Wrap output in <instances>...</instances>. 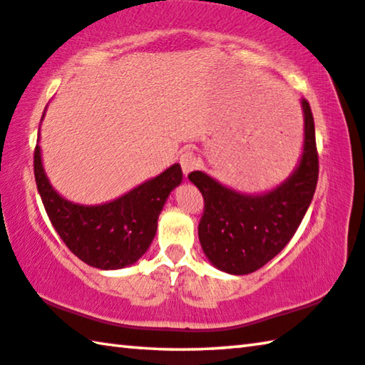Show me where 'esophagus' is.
I'll return each instance as SVG.
<instances>
[{
	"instance_id": "obj_1",
	"label": "esophagus",
	"mask_w": 365,
	"mask_h": 365,
	"mask_svg": "<svg viewBox=\"0 0 365 365\" xmlns=\"http://www.w3.org/2000/svg\"><path fill=\"white\" fill-rule=\"evenodd\" d=\"M180 165L185 175H188L190 172H193L197 168V159L191 151H185L180 156Z\"/></svg>"
}]
</instances>
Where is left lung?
<instances>
[{
  "instance_id": "1",
  "label": "left lung",
  "mask_w": 365,
  "mask_h": 365,
  "mask_svg": "<svg viewBox=\"0 0 365 365\" xmlns=\"http://www.w3.org/2000/svg\"><path fill=\"white\" fill-rule=\"evenodd\" d=\"M304 145L298 168L285 182L262 195L238 193L201 170L188 178L205 197L197 225L201 248L214 267L246 275L272 261L298 230L319 178L316 128L309 103L301 100Z\"/></svg>"
}]
</instances>
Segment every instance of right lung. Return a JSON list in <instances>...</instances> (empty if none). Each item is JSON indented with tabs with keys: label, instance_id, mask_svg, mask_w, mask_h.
Returning <instances> with one entry per match:
<instances>
[{
	"label": "right lung",
	"instance_id": "right-lung-1",
	"mask_svg": "<svg viewBox=\"0 0 365 365\" xmlns=\"http://www.w3.org/2000/svg\"><path fill=\"white\" fill-rule=\"evenodd\" d=\"M34 172L43 206L61 240L85 264L101 270L123 269L145 255L156 235L164 202L183 175L180 164H174L114 201L85 206L67 201L51 187L38 143Z\"/></svg>",
	"mask_w": 365,
	"mask_h": 365
}]
</instances>
